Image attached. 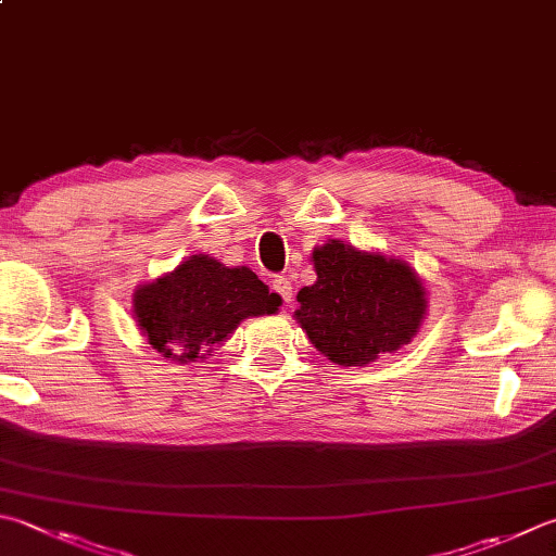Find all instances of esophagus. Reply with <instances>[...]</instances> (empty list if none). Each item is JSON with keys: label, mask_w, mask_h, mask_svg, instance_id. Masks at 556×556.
Listing matches in <instances>:
<instances>
[{"label": "esophagus", "mask_w": 556, "mask_h": 556, "mask_svg": "<svg viewBox=\"0 0 556 556\" xmlns=\"http://www.w3.org/2000/svg\"><path fill=\"white\" fill-rule=\"evenodd\" d=\"M274 290L282 298V302H290L292 300V282L286 276H276L274 278Z\"/></svg>", "instance_id": "1"}]
</instances>
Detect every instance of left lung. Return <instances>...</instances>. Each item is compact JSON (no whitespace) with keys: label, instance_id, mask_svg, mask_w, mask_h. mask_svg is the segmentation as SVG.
<instances>
[{"label":"left lung","instance_id":"8db88e82","mask_svg":"<svg viewBox=\"0 0 556 556\" xmlns=\"http://www.w3.org/2000/svg\"><path fill=\"white\" fill-rule=\"evenodd\" d=\"M312 261L317 282L298 292L295 319L331 363L365 365L412 341L426 314V292L400 258L331 239L314 249Z\"/></svg>","mask_w":556,"mask_h":556}]
</instances>
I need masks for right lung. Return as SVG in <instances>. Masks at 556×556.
<instances>
[{
  "label": "right lung",
  "instance_id": "add662e5",
  "mask_svg": "<svg viewBox=\"0 0 556 556\" xmlns=\"http://www.w3.org/2000/svg\"><path fill=\"white\" fill-rule=\"evenodd\" d=\"M278 307L280 295L268 292L254 270L227 268L205 254L142 286L132 300L135 319L152 349L179 363L203 358L239 321Z\"/></svg>",
  "mask_w": 556,
  "mask_h": 556
}]
</instances>
